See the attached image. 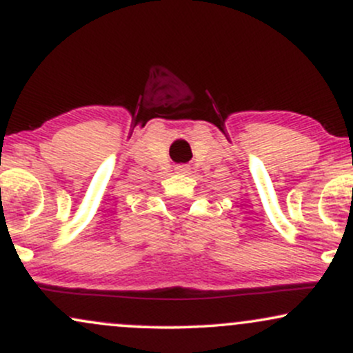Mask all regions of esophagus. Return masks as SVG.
<instances>
[{
    "mask_svg": "<svg viewBox=\"0 0 353 353\" xmlns=\"http://www.w3.org/2000/svg\"><path fill=\"white\" fill-rule=\"evenodd\" d=\"M176 171L179 174H188L189 172V165L188 164H179L176 168Z\"/></svg>",
    "mask_w": 353,
    "mask_h": 353,
    "instance_id": "esophagus-1",
    "label": "esophagus"
}]
</instances>
